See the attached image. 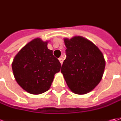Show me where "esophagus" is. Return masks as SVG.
Returning a JSON list of instances; mask_svg holds the SVG:
<instances>
[{"label":"esophagus","mask_w":121,"mask_h":121,"mask_svg":"<svg viewBox=\"0 0 121 121\" xmlns=\"http://www.w3.org/2000/svg\"><path fill=\"white\" fill-rule=\"evenodd\" d=\"M59 62H60V64L62 65V62H63V59H62V58H60V59H59Z\"/></svg>","instance_id":"esophagus-1"}]
</instances>
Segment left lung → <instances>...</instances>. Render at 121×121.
I'll use <instances>...</instances> for the list:
<instances>
[{"label": "left lung", "mask_w": 121, "mask_h": 121, "mask_svg": "<svg viewBox=\"0 0 121 121\" xmlns=\"http://www.w3.org/2000/svg\"><path fill=\"white\" fill-rule=\"evenodd\" d=\"M66 58L61 73L73 93L85 95L96 87L102 79L105 68L104 56L89 40L81 36L64 39Z\"/></svg>", "instance_id": "8db88e82"}]
</instances>
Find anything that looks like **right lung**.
Returning <instances> with one entry per match:
<instances>
[{
    "mask_svg": "<svg viewBox=\"0 0 121 121\" xmlns=\"http://www.w3.org/2000/svg\"><path fill=\"white\" fill-rule=\"evenodd\" d=\"M48 41L32 40L21 49L12 63L14 77L25 91L39 95L50 89L61 65L47 47Z\"/></svg>",
    "mask_w": 121,
    "mask_h": 121,
    "instance_id": "1",
    "label": "right lung"
}]
</instances>
